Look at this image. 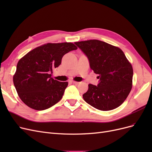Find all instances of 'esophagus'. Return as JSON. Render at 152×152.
<instances>
[{
    "instance_id": "34e87169",
    "label": "esophagus",
    "mask_w": 152,
    "mask_h": 152,
    "mask_svg": "<svg viewBox=\"0 0 152 152\" xmlns=\"http://www.w3.org/2000/svg\"><path fill=\"white\" fill-rule=\"evenodd\" d=\"M72 83H73V84H78L79 83V82H76V81H73V80H72Z\"/></svg>"
}]
</instances>
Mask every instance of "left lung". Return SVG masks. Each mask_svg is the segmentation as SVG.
I'll return each instance as SVG.
<instances>
[{"instance_id":"1","label":"left lung","mask_w":152,"mask_h":152,"mask_svg":"<svg viewBox=\"0 0 152 152\" xmlns=\"http://www.w3.org/2000/svg\"><path fill=\"white\" fill-rule=\"evenodd\" d=\"M88 58L91 69L98 74L97 86L89 84L83 94L86 103L108 111L118 107L132 89L133 70L122 50L107 42L89 40L75 42Z\"/></svg>"}]
</instances>
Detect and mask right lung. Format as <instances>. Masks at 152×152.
<instances>
[{
    "label": "right lung",
    "mask_w": 152,
    "mask_h": 152,
    "mask_svg": "<svg viewBox=\"0 0 152 152\" xmlns=\"http://www.w3.org/2000/svg\"><path fill=\"white\" fill-rule=\"evenodd\" d=\"M76 49L70 42L48 43L31 50L20 59L13 82L22 102L36 110L48 109L59 102L68 82L54 80L51 74L61 65L64 55Z\"/></svg>",
    "instance_id": "right-lung-1"
}]
</instances>
